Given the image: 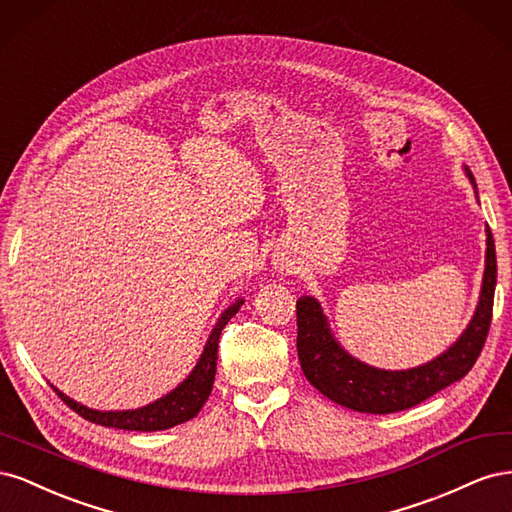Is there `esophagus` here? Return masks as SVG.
Instances as JSON below:
<instances>
[{"instance_id": "esophagus-1", "label": "esophagus", "mask_w": 512, "mask_h": 512, "mask_svg": "<svg viewBox=\"0 0 512 512\" xmlns=\"http://www.w3.org/2000/svg\"><path fill=\"white\" fill-rule=\"evenodd\" d=\"M280 271H282V269H280Z\"/></svg>"}]
</instances>
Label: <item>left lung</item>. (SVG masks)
Masks as SVG:
<instances>
[{
	"label": "left lung",
	"mask_w": 512,
	"mask_h": 512,
	"mask_svg": "<svg viewBox=\"0 0 512 512\" xmlns=\"http://www.w3.org/2000/svg\"><path fill=\"white\" fill-rule=\"evenodd\" d=\"M470 181L474 183L472 175ZM495 280L498 262L491 230L487 228L483 290L466 333L438 359L406 371H384L352 359L333 339L318 301L301 297L297 301V350L305 378L335 404L356 412L391 414L418 406L466 376L483 352L493 316Z\"/></svg>",
	"instance_id": "obj_1"
}]
</instances>
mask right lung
<instances>
[{"instance_id": "right-lung-1", "label": "right lung", "mask_w": 512, "mask_h": 512, "mask_svg": "<svg viewBox=\"0 0 512 512\" xmlns=\"http://www.w3.org/2000/svg\"><path fill=\"white\" fill-rule=\"evenodd\" d=\"M241 305H243V301L232 303L222 314L218 324H215L213 333L209 335V342L205 346L203 356H200V361L194 367L192 374L188 376V380L181 382L173 393H168L166 397L153 401V404H149L145 408L126 410V412H100V410H91V408L76 404L74 399L57 391L55 386L53 389L70 410L83 416L85 421L102 425V427H115V429H128V431H160V429H170V427L190 421V418H194L200 412V408L205 406V401L211 395L213 380H215V367H218L220 335H222V329L228 324V320L239 312Z\"/></svg>"}]
</instances>
